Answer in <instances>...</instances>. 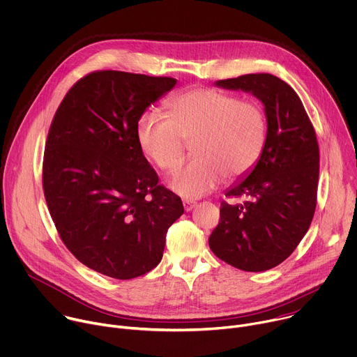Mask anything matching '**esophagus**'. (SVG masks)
Returning <instances> with one entry per match:
<instances>
[{
  "label": "esophagus",
  "instance_id": "1",
  "mask_svg": "<svg viewBox=\"0 0 357 357\" xmlns=\"http://www.w3.org/2000/svg\"><path fill=\"white\" fill-rule=\"evenodd\" d=\"M183 205H184V209L188 212V211H191L195 206V202H192V201H183Z\"/></svg>",
  "mask_w": 357,
  "mask_h": 357
}]
</instances>
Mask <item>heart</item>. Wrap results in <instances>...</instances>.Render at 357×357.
<instances>
[{
  "label": "heart",
  "mask_w": 357,
  "mask_h": 357,
  "mask_svg": "<svg viewBox=\"0 0 357 357\" xmlns=\"http://www.w3.org/2000/svg\"><path fill=\"white\" fill-rule=\"evenodd\" d=\"M167 118L142 114L135 125L140 152L162 172L174 170L191 144L194 159L178 169L169 187L183 198L195 199L246 176L259 162L267 137L263 108L249 100L215 89H194L166 104Z\"/></svg>",
  "instance_id": "obj_1"
}]
</instances>
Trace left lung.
<instances>
[{
    "label": "left lung",
    "instance_id": "8db88e82",
    "mask_svg": "<svg viewBox=\"0 0 357 357\" xmlns=\"http://www.w3.org/2000/svg\"><path fill=\"white\" fill-rule=\"evenodd\" d=\"M215 86L255 96L264 107L267 137L257 165L227 191L246 201L221 204L208 243L236 268L264 271L286 260L311 225L319 176L317 135L297 93L273 75H245Z\"/></svg>",
    "mask_w": 357,
    "mask_h": 357
}]
</instances>
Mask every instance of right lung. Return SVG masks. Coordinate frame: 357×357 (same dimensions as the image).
<instances>
[{
    "label": "right lung",
    "instance_id": "right-lung-1",
    "mask_svg": "<svg viewBox=\"0 0 357 357\" xmlns=\"http://www.w3.org/2000/svg\"><path fill=\"white\" fill-rule=\"evenodd\" d=\"M177 80L104 70L68 90L52 121L43 192L66 248L87 267L116 280L155 268L169 227L184 212L159 185L140 152L135 125Z\"/></svg>",
    "mask_w": 357,
    "mask_h": 357
}]
</instances>
